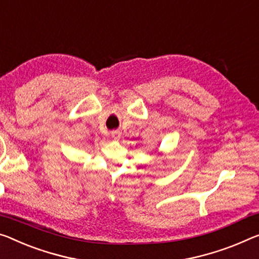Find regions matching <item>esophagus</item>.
I'll return each mask as SVG.
<instances>
[{"mask_svg":"<svg viewBox=\"0 0 259 259\" xmlns=\"http://www.w3.org/2000/svg\"><path fill=\"white\" fill-rule=\"evenodd\" d=\"M111 134H112V138L114 139V140H119V139L121 138V133L119 132V131H113Z\"/></svg>","mask_w":259,"mask_h":259,"instance_id":"1","label":"esophagus"}]
</instances>
